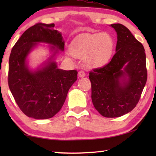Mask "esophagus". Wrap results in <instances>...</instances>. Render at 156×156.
<instances>
[{"label": "esophagus", "instance_id": "esophagus-1", "mask_svg": "<svg viewBox=\"0 0 156 156\" xmlns=\"http://www.w3.org/2000/svg\"><path fill=\"white\" fill-rule=\"evenodd\" d=\"M78 76L79 77H84V76H86V74L84 71H80L78 72Z\"/></svg>", "mask_w": 156, "mask_h": 156}]
</instances>
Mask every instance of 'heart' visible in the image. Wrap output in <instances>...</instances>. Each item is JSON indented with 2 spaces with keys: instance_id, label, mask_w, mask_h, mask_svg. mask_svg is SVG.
Listing matches in <instances>:
<instances>
[{
  "instance_id": "b5f03b06",
  "label": "heart",
  "mask_w": 156,
  "mask_h": 156,
  "mask_svg": "<svg viewBox=\"0 0 156 156\" xmlns=\"http://www.w3.org/2000/svg\"><path fill=\"white\" fill-rule=\"evenodd\" d=\"M114 49V38L108 33L85 35L76 40L71 52L77 58H84L87 66L101 67L112 58Z\"/></svg>"
}]
</instances>
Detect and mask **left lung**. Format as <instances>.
I'll return each instance as SVG.
<instances>
[{"label": "left lung", "mask_w": 156, "mask_h": 156, "mask_svg": "<svg viewBox=\"0 0 156 156\" xmlns=\"http://www.w3.org/2000/svg\"><path fill=\"white\" fill-rule=\"evenodd\" d=\"M116 32V53L103 67L89 72L94 106L104 117L115 118L131 112L147 81L143 44L124 25H110Z\"/></svg>", "instance_id": "obj_1"}]
</instances>
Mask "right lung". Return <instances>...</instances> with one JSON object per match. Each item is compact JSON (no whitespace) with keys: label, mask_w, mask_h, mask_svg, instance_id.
I'll return each mask as SVG.
<instances>
[{"label":"right lung","mask_w":156,"mask_h":156,"mask_svg":"<svg viewBox=\"0 0 156 156\" xmlns=\"http://www.w3.org/2000/svg\"><path fill=\"white\" fill-rule=\"evenodd\" d=\"M55 24L37 23L25 30L10 52L8 86L20 110L35 119H50L59 112L68 91L77 80L76 70L59 69L56 62L65 40ZM38 43L51 45L50 57L31 70L27 57Z\"/></svg>","instance_id":"1"}]
</instances>
